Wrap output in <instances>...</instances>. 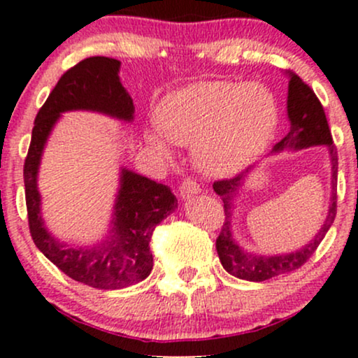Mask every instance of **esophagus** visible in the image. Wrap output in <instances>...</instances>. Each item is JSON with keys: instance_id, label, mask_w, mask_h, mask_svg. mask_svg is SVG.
I'll list each match as a JSON object with an SVG mask.
<instances>
[{"instance_id": "obj_1", "label": "esophagus", "mask_w": 358, "mask_h": 358, "mask_svg": "<svg viewBox=\"0 0 358 358\" xmlns=\"http://www.w3.org/2000/svg\"><path fill=\"white\" fill-rule=\"evenodd\" d=\"M178 192H180V195H182V199H190L192 195H195V193L200 192V185L196 183L195 180L185 178L183 182L180 183Z\"/></svg>"}]
</instances>
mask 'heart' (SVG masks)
Listing matches in <instances>:
<instances>
[{
    "label": "heart",
    "instance_id": "1",
    "mask_svg": "<svg viewBox=\"0 0 358 358\" xmlns=\"http://www.w3.org/2000/svg\"><path fill=\"white\" fill-rule=\"evenodd\" d=\"M273 90L259 82H202L170 94L159 104V131L168 141L193 146L203 173L231 175L257 158L278 129ZM151 143L168 155L162 138Z\"/></svg>",
    "mask_w": 358,
    "mask_h": 358
}]
</instances>
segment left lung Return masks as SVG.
<instances>
[{
  "label": "left lung",
  "instance_id": "left-lung-1",
  "mask_svg": "<svg viewBox=\"0 0 358 358\" xmlns=\"http://www.w3.org/2000/svg\"><path fill=\"white\" fill-rule=\"evenodd\" d=\"M289 89H287V117H289L291 127L281 141L274 145V151H282L286 148H301L327 145L330 151L331 162V200L330 210H328L327 220L323 227L316 234L315 239L306 244L305 248L291 254H281V256H261L252 254L239 248L234 241L231 232V212L234 210V196L242 185L245 173L236 175L232 178H224L213 182V190L220 195L224 202L225 222L222 225L219 237H217L215 248L219 259L227 273L232 276L245 279V281H266V279L281 276V274L293 273L301 268L303 264L313 256L320 242L323 241L324 234L334 224L336 215V175H338V153L334 145L330 127H328L327 116L322 102H320L313 89L305 84L296 73H289Z\"/></svg>",
  "mask_w": 358,
  "mask_h": 358
}]
</instances>
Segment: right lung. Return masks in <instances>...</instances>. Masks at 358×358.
I'll return each mask as SVG.
<instances>
[{"mask_svg":"<svg viewBox=\"0 0 358 358\" xmlns=\"http://www.w3.org/2000/svg\"><path fill=\"white\" fill-rule=\"evenodd\" d=\"M119 67L121 62L116 59L89 57L60 77L36 114L23 166L28 227L35 245L69 278L99 289H121L150 276L153 269L151 236L156 225L178 207V200L163 183L122 170L108 239L87 249L67 248L43 227L36 173L45 141L60 113L87 109L124 121L133 119V99L119 82Z\"/></svg>","mask_w":358,"mask_h":358,"instance_id":"1","label":"right lung"}]
</instances>
